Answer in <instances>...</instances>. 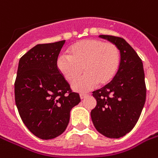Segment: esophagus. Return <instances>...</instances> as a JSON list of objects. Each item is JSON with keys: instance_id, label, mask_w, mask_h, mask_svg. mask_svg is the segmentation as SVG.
I'll list each match as a JSON object with an SVG mask.
<instances>
[{"instance_id": "34e87169", "label": "esophagus", "mask_w": 158, "mask_h": 158, "mask_svg": "<svg viewBox=\"0 0 158 158\" xmlns=\"http://www.w3.org/2000/svg\"><path fill=\"white\" fill-rule=\"evenodd\" d=\"M79 96H80V98H81V99H84V98H86L87 96H88V94H80V95H79Z\"/></svg>"}]
</instances>
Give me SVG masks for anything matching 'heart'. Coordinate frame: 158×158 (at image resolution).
Masks as SVG:
<instances>
[{"mask_svg": "<svg viewBox=\"0 0 158 158\" xmlns=\"http://www.w3.org/2000/svg\"><path fill=\"white\" fill-rule=\"evenodd\" d=\"M69 56L60 55L56 60L57 69L74 91L85 93L99 84L112 80L120 65V52L115 44L99 39H85L69 48Z\"/></svg>", "mask_w": 158, "mask_h": 158, "instance_id": "1", "label": "heart"}]
</instances>
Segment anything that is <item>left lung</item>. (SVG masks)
<instances>
[{
  "mask_svg": "<svg viewBox=\"0 0 158 158\" xmlns=\"http://www.w3.org/2000/svg\"><path fill=\"white\" fill-rule=\"evenodd\" d=\"M120 50L119 69L111 81L93 93L97 106L91 110L94 127L110 139L130 132L139 118L146 100L143 65L139 56L124 38L100 35Z\"/></svg>",
  "mask_w": 158,
  "mask_h": 158,
  "instance_id": "obj_1",
  "label": "left lung"
}]
</instances>
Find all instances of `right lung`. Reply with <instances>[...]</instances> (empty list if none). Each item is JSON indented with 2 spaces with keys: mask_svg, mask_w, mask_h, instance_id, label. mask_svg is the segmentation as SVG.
<instances>
[{
  "mask_svg": "<svg viewBox=\"0 0 158 158\" xmlns=\"http://www.w3.org/2000/svg\"><path fill=\"white\" fill-rule=\"evenodd\" d=\"M65 41L38 44L19 61L15 83V104L23 124L42 139L58 137L66 129L70 110L80 102L79 94L56 66Z\"/></svg>",
  "mask_w": 158,
  "mask_h": 158,
  "instance_id": "obj_1",
  "label": "right lung"
}]
</instances>
